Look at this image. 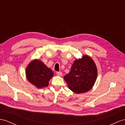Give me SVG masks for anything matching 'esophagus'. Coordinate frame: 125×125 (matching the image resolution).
<instances>
[{
  "mask_svg": "<svg viewBox=\"0 0 125 125\" xmlns=\"http://www.w3.org/2000/svg\"><path fill=\"white\" fill-rule=\"evenodd\" d=\"M56 73V75L58 76H61L62 75V73L61 72H57Z\"/></svg>",
  "mask_w": 125,
  "mask_h": 125,
  "instance_id": "obj_1",
  "label": "esophagus"
}]
</instances>
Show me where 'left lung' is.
<instances>
[{
  "label": "left lung",
  "instance_id": "left-lung-1",
  "mask_svg": "<svg viewBox=\"0 0 125 125\" xmlns=\"http://www.w3.org/2000/svg\"><path fill=\"white\" fill-rule=\"evenodd\" d=\"M98 70L94 61L88 55L76 59L69 74L64 76L69 88L74 93H85L91 90L97 78Z\"/></svg>",
  "mask_w": 125,
  "mask_h": 125
}]
</instances>
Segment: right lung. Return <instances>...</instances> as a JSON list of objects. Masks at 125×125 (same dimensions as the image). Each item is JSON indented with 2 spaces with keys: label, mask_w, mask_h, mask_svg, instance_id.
<instances>
[{
  "label": "right lung",
  "mask_w": 125,
  "mask_h": 125,
  "mask_svg": "<svg viewBox=\"0 0 125 125\" xmlns=\"http://www.w3.org/2000/svg\"><path fill=\"white\" fill-rule=\"evenodd\" d=\"M53 74L52 70L38 59L31 61L26 68L27 80L38 89L47 87Z\"/></svg>",
  "instance_id": "add662e5"
}]
</instances>
